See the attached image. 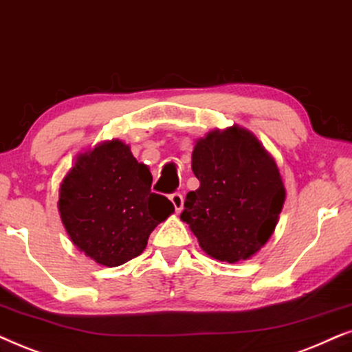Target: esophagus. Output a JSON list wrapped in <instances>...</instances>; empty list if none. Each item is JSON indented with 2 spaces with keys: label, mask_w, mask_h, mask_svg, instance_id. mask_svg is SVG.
Instances as JSON below:
<instances>
[{
  "label": "esophagus",
  "mask_w": 352,
  "mask_h": 352,
  "mask_svg": "<svg viewBox=\"0 0 352 352\" xmlns=\"http://www.w3.org/2000/svg\"><path fill=\"white\" fill-rule=\"evenodd\" d=\"M168 199H170V203L173 204V208H175L177 212H180L182 208H184V195L182 193H172L170 196H168Z\"/></svg>",
  "instance_id": "esophagus-1"
}]
</instances>
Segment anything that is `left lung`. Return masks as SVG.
I'll return each mask as SVG.
<instances>
[{
	"mask_svg": "<svg viewBox=\"0 0 352 352\" xmlns=\"http://www.w3.org/2000/svg\"><path fill=\"white\" fill-rule=\"evenodd\" d=\"M199 188L186 195L182 220L210 257L233 264L265 245L282 212L285 186L254 135L240 127L199 140L191 156Z\"/></svg>",
	"mask_w": 352,
	"mask_h": 352,
	"instance_id": "left-lung-1",
	"label": "left lung"
}]
</instances>
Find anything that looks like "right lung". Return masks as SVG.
Returning <instances> with one entry per match:
<instances>
[{
  "mask_svg": "<svg viewBox=\"0 0 352 352\" xmlns=\"http://www.w3.org/2000/svg\"><path fill=\"white\" fill-rule=\"evenodd\" d=\"M151 184L149 168L119 140L78 157L59 193L60 219L74 245L107 267L142 254L156 225L173 212Z\"/></svg>",
  "mask_w": 352,
  "mask_h": 352,
  "instance_id": "obj_1",
  "label": "right lung"
}]
</instances>
